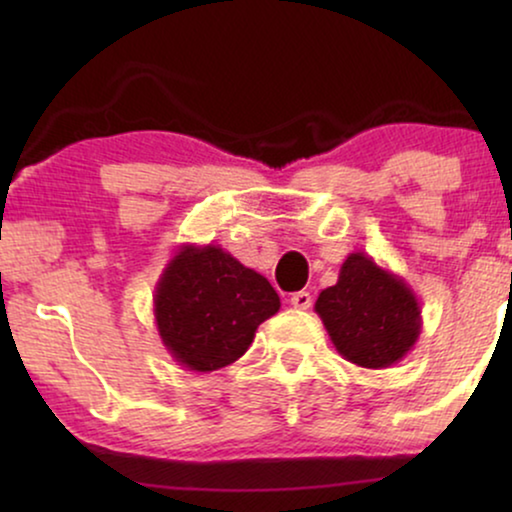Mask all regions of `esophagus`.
<instances>
[{
    "instance_id": "obj_1",
    "label": "esophagus",
    "mask_w": 512,
    "mask_h": 512,
    "mask_svg": "<svg viewBox=\"0 0 512 512\" xmlns=\"http://www.w3.org/2000/svg\"><path fill=\"white\" fill-rule=\"evenodd\" d=\"M289 303L296 307V310H310L312 307V296L307 291H298L289 298Z\"/></svg>"
}]
</instances>
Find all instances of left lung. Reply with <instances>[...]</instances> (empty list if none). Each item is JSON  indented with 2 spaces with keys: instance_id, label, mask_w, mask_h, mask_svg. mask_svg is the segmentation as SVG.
<instances>
[{
  "instance_id": "1",
  "label": "left lung",
  "mask_w": 512,
  "mask_h": 512,
  "mask_svg": "<svg viewBox=\"0 0 512 512\" xmlns=\"http://www.w3.org/2000/svg\"><path fill=\"white\" fill-rule=\"evenodd\" d=\"M314 312L324 321L335 349L370 370L394 366L422 333L415 291L361 251L345 258L338 282L319 293Z\"/></svg>"
}]
</instances>
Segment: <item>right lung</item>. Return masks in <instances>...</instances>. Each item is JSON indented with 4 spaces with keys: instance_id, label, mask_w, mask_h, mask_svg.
Masks as SVG:
<instances>
[{
    "instance_id": "add662e5",
    "label": "right lung",
    "mask_w": 512,
    "mask_h": 512,
    "mask_svg": "<svg viewBox=\"0 0 512 512\" xmlns=\"http://www.w3.org/2000/svg\"><path fill=\"white\" fill-rule=\"evenodd\" d=\"M279 305L268 279L219 244H181L153 293L160 340L179 366L195 373L240 359Z\"/></svg>"
}]
</instances>
